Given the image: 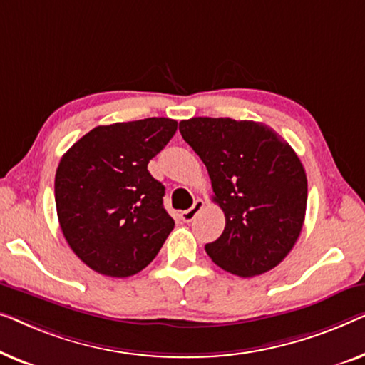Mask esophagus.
I'll return each mask as SVG.
<instances>
[{"label":"esophagus","instance_id":"1","mask_svg":"<svg viewBox=\"0 0 365 365\" xmlns=\"http://www.w3.org/2000/svg\"><path fill=\"white\" fill-rule=\"evenodd\" d=\"M203 205H205V203H203V200H202V198H197V200H195V202H193L192 208L185 210V212H182V213H180V218L183 220L185 223H190V222H193V218L197 217L200 210L203 208Z\"/></svg>","mask_w":365,"mask_h":365}]
</instances>
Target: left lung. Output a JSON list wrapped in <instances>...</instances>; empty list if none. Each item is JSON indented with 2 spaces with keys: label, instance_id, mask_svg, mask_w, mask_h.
<instances>
[{
  "label": "left lung",
  "instance_id": "obj_1",
  "mask_svg": "<svg viewBox=\"0 0 365 365\" xmlns=\"http://www.w3.org/2000/svg\"><path fill=\"white\" fill-rule=\"evenodd\" d=\"M183 140L207 167L225 230L205 245L213 263L251 278L273 269L299 238L306 215L304 167L271 127L228 117L182 120Z\"/></svg>",
  "mask_w": 365,
  "mask_h": 365
}]
</instances>
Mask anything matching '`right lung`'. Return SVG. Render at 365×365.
<instances>
[{
  "instance_id": "1",
  "label": "right lung",
  "mask_w": 365,
  "mask_h": 365,
  "mask_svg": "<svg viewBox=\"0 0 365 365\" xmlns=\"http://www.w3.org/2000/svg\"><path fill=\"white\" fill-rule=\"evenodd\" d=\"M177 120L165 117L99 125L61 158L56 210L71 250L112 278L137 274L175 227L163 208L165 187L147 170L170 142Z\"/></svg>"
}]
</instances>
